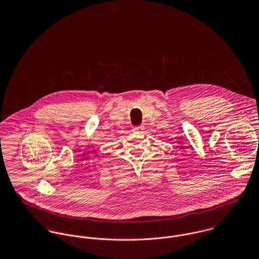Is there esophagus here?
<instances>
[{"label": "esophagus", "instance_id": "34e87169", "mask_svg": "<svg viewBox=\"0 0 259 259\" xmlns=\"http://www.w3.org/2000/svg\"><path fill=\"white\" fill-rule=\"evenodd\" d=\"M133 128H134L135 132H140V133H141V132L144 130V126H143L142 124H141V125H138V126H134Z\"/></svg>", "mask_w": 259, "mask_h": 259}]
</instances>
